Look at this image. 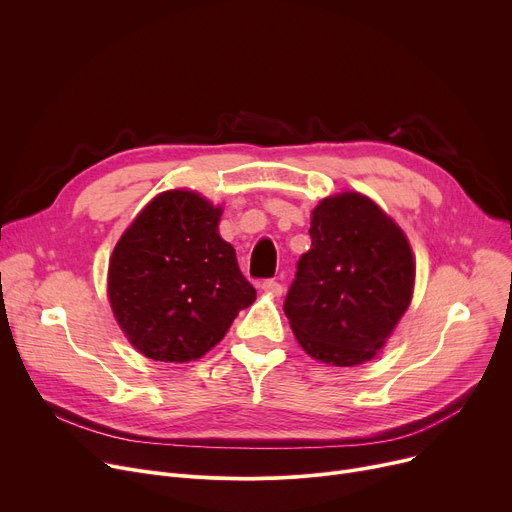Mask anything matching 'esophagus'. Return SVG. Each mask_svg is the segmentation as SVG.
I'll list each match as a JSON object with an SVG mask.
<instances>
[{"mask_svg": "<svg viewBox=\"0 0 512 512\" xmlns=\"http://www.w3.org/2000/svg\"><path fill=\"white\" fill-rule=\"evenodd\" d=\"M261 288L265 290V292H270V294H276V297H280L282 294V284L278 282V280H274V278H267V280H263L261 282Z\"/></svg>", "mask_w": 512, "mask_h": 512, "instance_id": "esophagus-1", "label": "esophagus"}]
</instances>
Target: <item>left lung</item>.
Instances as JSON below:
<instances>
[{
    "label": "left lung",
    "mask_w": 512,
    "mask_h": 512,
    "mask_svg": "<svg viewBox=\"0 0 512 512\" xmlns=\"http://www.w3.org/2000/svg\"><path fill=\"white\" fill-rule=\"evenodd\" d=\"M311 249L297 261L284 299L305 351L338 367L380 351L413 297L409 240L359 193L321 201L311 218Z\"/></svg>",
    "instance_id": "obj_1"
}]
</instances>
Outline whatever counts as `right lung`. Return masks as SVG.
I'll return each instance as SVG.
<instances>
[{
	"mask_svg": "<svg viewBox=\"0 0 512 512\" xmlns=\"http://www.w3.org/2000/svg\"><path fill=\"white\" fill-rule=\"evenodd\" d=\"M220 215L191 191L161 193L116 245L107 292L120 328L145 357H203L255 301L253 284L218 232Z\"/></svg>",
	"mask_w": 512,
	"mask_h": 512,
	"instance_id": "add662e5",
	"label": "right lung"
}]
</instances>
